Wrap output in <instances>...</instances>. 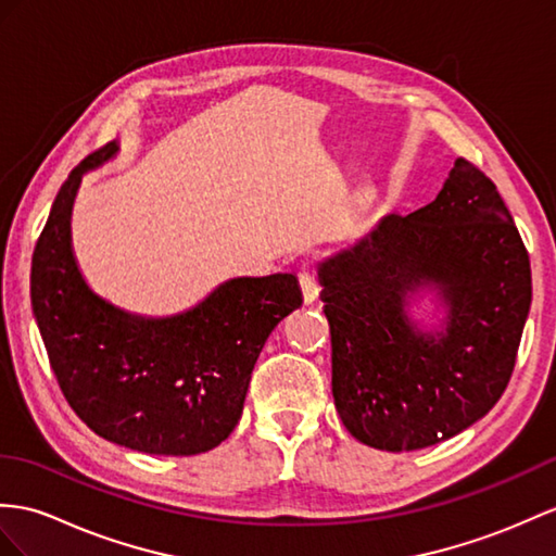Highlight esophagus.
Segmentation results:
<instances>
[{"mask_svg":"<svg viewBox=\"0 0 556 556\" xmlns=\"http://www.w3.org/2000/svg\"><path fill=\"white\" fill-rule=\"evenodd\" d=\"M300 286H302V294L306 302H316L318 300V292H320V286H318V276L314 266H302L300 270Z\"/></svg>","mask_w":556,"mask_h":556,"instance_id":"esophagus-1","label":"esophagus"}]
</instances>
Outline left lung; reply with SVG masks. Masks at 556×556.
Returning a JSON list of instances; mask_svg holds the SVG:
<instances>
[{"label": "left lung", "instance_id": "8db88e82", "mask_svg": "<svg viewBox=\"0 0 556 556\" xmlns=\"http://www.w3.org/2000/svg\"><path fill=\"white\" fill-rule=\"evenodd\" d=\"M332 396L349 434L401 453L451 439L503 396L531 308V260L495 184L457 157L434 202L389 214L318 270ZM434 285L446 330L419 333L404 296Z\"/></svg>", "mask_w": 556, "mask_h": 556}]
</instances>
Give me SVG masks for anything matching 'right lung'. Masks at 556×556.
<instances>
[{"mask_svg":"<svg viewBox=\"0 0 556 556\" xmlns=\"http://www.w3.org/2000/svg\"><path fill=\"white\" fill-rule=\"evenodd\" d=\"M115 151L87 155L53 200L33 254V311L63 396L91 431L131 451L198 455L236 429L264 342L302 290L292 274L233 278L157 320L99 300L75 264L71 210L83 174Z\"/></svg>","mask_w":556,"mask_h":556,"instance_id":"1","label":"right lung"}]
</instances>
